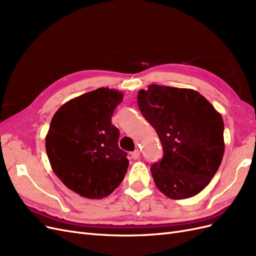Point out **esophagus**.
<instances>
[{
	"label": "esophagus",
	"instance_id": "1",
	"mask_svg": "<svg viewBox=\"0 0 256 256\" xmlns=\"http://www.w3.org/2000/svg\"><path fill=\"white\" fill-rule=\"evenodd\" d=\"M130 156H131V158H132V159H138V157H140V150H136L134 152H131L130 154Z\"/></svg>",
	"mask_w": 256,
	"mask_h": 256
}]
</instances>
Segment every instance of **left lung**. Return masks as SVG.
<instances>
[{
	"instance_id": "obj_1",
	"label": "left lung",
	"mask_w": 256,
	"mask_h": 256,
	"mask_svg": "<svg viewBox=\"0 0 256 256\" xmlns=\"http://www.w3.org/2000/svg\"><path fill=\"white\" fill-rule=\"evenodd\" d=\"M138 106L156 129L164 152L150 168L157 188L172 200L198 194L223 158L221 114L194 90L157 84L138 90Z\"/></svg>"
}]
</instances>
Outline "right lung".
I'll return each mask as SVG.
<instances>
[{
    "label": "right lung",
    "mask_w": 256,
    "mask_h": 256,
    "mask_svg": "<svg viewBox=\"0 0 256 256\" xmlns=\"http://www.w3.org/2000/svg\"><path fill=\"white\" fill-rule=\"evenodd\" d=\"M118 90L100 88L69 100L53 115L46 150L53 172L68 189L88 198H106L127 173V152L118 147L112 115Z\"/></svg>",
    "instance_id": "1"
}]
</instances>
